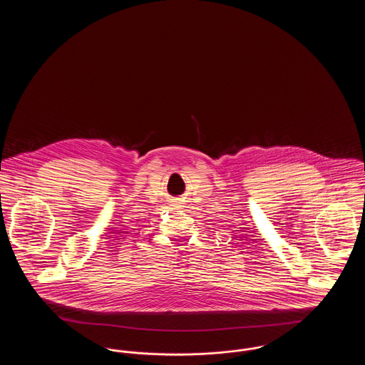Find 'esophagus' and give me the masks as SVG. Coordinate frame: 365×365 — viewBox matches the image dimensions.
Segmentation results:
<instances>
[{"instance_id": "obj_1", "label": "esophagus", "mask_w": 365, "mask_h": 365, "mask_svg": "<svg viewBox=\"0 0 365 365\" xmlns=\"http://www.w3.org/2000/svg\"><path fill=\"white\" fill-rule=\"evenodd\" d=\"M175 207H178V208H179V207H180V202H175Z\"/></svg>"}]
</instances>
